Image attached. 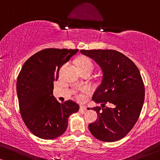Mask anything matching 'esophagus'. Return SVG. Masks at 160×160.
<instances>
[{
  "label": "esophagus",
  "instance_id": "34e87169",
  "mask_svg": "<svg viewBox=\"0 0 160 160\" xmlns=\"http://www.w3.org/2000/svg\"><path fill=\"white\" fill-rule=\"evenodd\" d=\"M80 111H87V106H80Z\"/></svg>",
  "mask_w": 160,
  "mask_h": 160
}]
</instances>
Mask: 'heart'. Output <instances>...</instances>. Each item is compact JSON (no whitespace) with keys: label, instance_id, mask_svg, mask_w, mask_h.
Wrapping results in <instances>:
<instances>
[{"label":"heart","instance_id":"1","mask_svg":"<svg viewBox=\"0 0 160 160\" xmlns=\"http://www.w3.org/2000/svg\"><path fill=\"white\" fill-rule=\"evenodd\" d=\"M78 68L81 69H89L91 71H92L93 68V65L92 61L89 60V58H82L79 59L78 61ZM82 91H87L86 88H83ZM78 99H82L83 96L82 95H78Z\"/></svg>","mask_w":160,"mask_h":160}]
</instances>
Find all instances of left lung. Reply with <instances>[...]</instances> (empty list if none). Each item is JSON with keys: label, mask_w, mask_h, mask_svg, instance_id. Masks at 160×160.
I'll use <instances>...</instances> for the list:
<instances>
[{"label": "left lung", "mask_w": 160, "mask_h": 160, "mask_svg": "<svg viewBox=\"0 0 160 160\" xmlns=\"http://www.w3.org/2000/svg\"><path fill=\"white\" fill-rule=\"evenodd\" d=\"M95 61L102 71L100 84L93 94L98 119L89 124L91 134L100 141L113 142L125 136L138 119L143 108L145 89L135 63L121 52L112 49L81 50ZM108 103L109 107L104 108Z\"/></svg>", "instance_id": "8db88e82"}]
</instances>
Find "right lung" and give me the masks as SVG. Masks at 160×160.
I'll return each instance as SVG.
<instances>
[{"instance_id":"add662e5","label":"right lung","mask_w":160,"mask_h":160,"mask_svg":"<svg viewBox=\"0 0 160 160\" xmlns=\"http://www.w3.org/2000/svg\"><path fill=\"white\" fill-rule=\"evenodd\" d=\"M78 49H45L24 63L17 80V94L21 117L36 136L54 139L68 128V118L79 106L72 100L59 102L53 95V82L59 70Z\"/></svg>"}]
</instances>
